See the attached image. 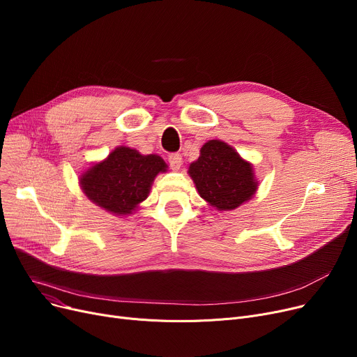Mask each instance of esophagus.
I'll return each instance as SVG.
<instances>
[{
    "label": "esophagus",
    "mask_w": 357,
    "mask_h": 357,
    "mask_svg": "<svg viewBox=\"0 0 357 357\" xmlns=\"http://www.w3.org/2000/svg\"><path fill=\"white\" fill-rule=\"evenodd\" d=\"M167 160H169V166H171L174 171H179L181 166H182V156L179 153L169 155Z\"/></svg>",
    "instance_id": "esophagus-1"
}]
</instances>
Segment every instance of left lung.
Returning a JSON list of instances; mask_svg holds the SVG:
<instances>
[{
	"label": "left lung",
	"mask_w": 357,
	"mask_h": 357,
	"mask_svg": "<svg viewBox=\"0 0 357 357\" xmlns=\"http://www.w3.org/2000/svg\"><path fill=\"white\" fill-rule=\"evenodd\" d=\"M199 197L218 211H231L253 198L259 188L255 169L222 140H208L188 167Z\"/></svg>",
	"instance_id": "1"
}]
</instances>
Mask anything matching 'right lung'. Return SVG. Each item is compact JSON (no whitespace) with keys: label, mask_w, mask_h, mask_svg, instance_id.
<instances>
[{"label":"right lung","mask_w":357,"mask_h":357,"mask_svg":"<svg viewBox=\"0 0 357 357\" xmlns=\"http://www.w3.org/2000/svg\"><path fill=\"white\" fill-rule=\"evenodd\" d=\"M166 171L167 165L159 155H142L136 149L119 146L79 175V186L100 208L127 217L149 197L155 178Z\"/></svg>","instance_id":"1"}]
</instances>
